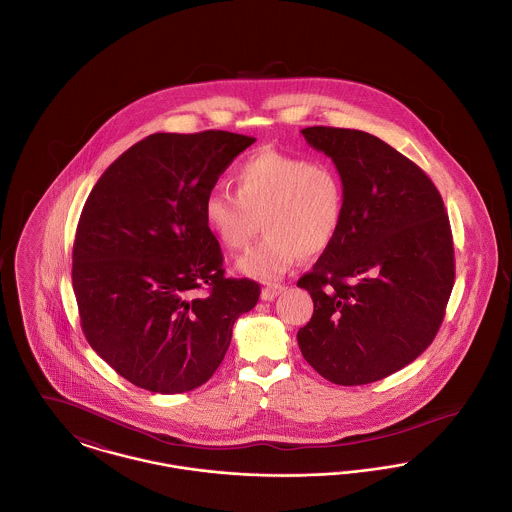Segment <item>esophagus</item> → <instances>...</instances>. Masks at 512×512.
Here are the masks:
<instances>
[{"label": "esophagus", "instance_id": "esophagus-1", "mask_svg": "<svg viewBox=\"0 0 512 512\" xmlns=\"http://www.w3.org/2000/svg\"><path fill=\"white\" fill-rule=\"evenodd\" d=\"M284 290H286V288H284V286H278V284L267 286V288L261 290V299H263V301H272L274 297H278Z\"/></svg>", "mask_w": 512, "mask_h": 512}]
</instances>
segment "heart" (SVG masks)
Wrapping results in <instances>:
<instances>
[{
    "instance_id": "heart-1",
    "label": "heart",
    "mask_w": 512,
    "mask_h": 512,
    "mask_svg": "<svg viewBox=\"0 0 512 512\" xmlns=\"http://www.w3.org/2000/svg\"><path fill=\"white\" fill-rule=\"evenodd\" d=\"M232 180L236 194L215 188L205 195L203 219L228 251L244 249L261 220L265 236L238 261L245 276L276 282L301 255L317 257L336 242L347 192L332 163L263 149L242 161Z\"/></svg>"
}]
</instances>
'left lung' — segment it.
<instances>
[{
  "instance_id": "1",
  "label": "left lung",
  "mask_w": 512,
  "mask_h": 512,
  "mask_svg": "<svg viewBox=\"0 0 512 512\" xmlns=\"http://www.w3.org/2000/svg\"><path fill=\"white\" fill-rule=\"evenodd\" d=\"M340 171L347 209L336 242L297 286L313 297L297 343L318 374L363 386L413 363L434 341L455 284L449 217L418 165L351 128H303Z\"/></svg>"
}]
</instances>
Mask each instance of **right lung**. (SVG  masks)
Listing matches in <instances>:
<instances>
[{"instance_id":"add662e5","label":"right lung","mask_w":512,"mask_h":512,"mask_svg":"<svg viewBox=\"0 0 512 512\" xmlns=\"http://www.w3.org/2000/svg\"><path fill=\"white\" fill-rule=\"evenodd\" d=\"M253 142L224 130L151 134L101 174L84 203L73 245L80 326L138 388L184 393L205 384L234 322L259 301L257 282L224 276L203 219L205 195Z\"/></svg>"}]
</instances>
